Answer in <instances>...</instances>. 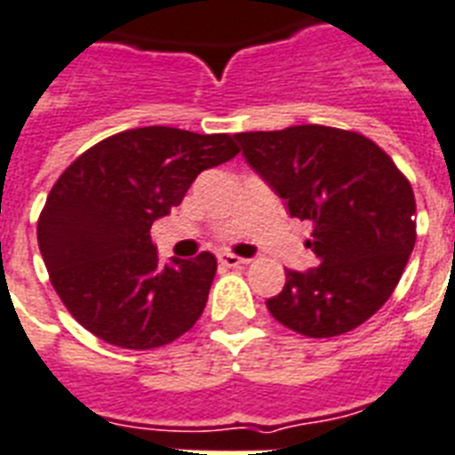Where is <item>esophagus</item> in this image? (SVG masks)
Instances as JSON below:
<instances>
[{"label": "esophagus", "instance_id": "obj_1", "mask_svg": "<svg viewBox=\"0 0 455 455\" xmlns=\"http://www.w3.org/2000/svg\"><path fill=\"white\" fill-rule=\"evenodd\" d=\"M217 259H220L221 266H227V268H235V266H245L247 261H250V259H245V257H238V254H231V252H221L220 257H217Z\"/></svg>", "mask_w": 455, "mask_h": 455}]
</instances>
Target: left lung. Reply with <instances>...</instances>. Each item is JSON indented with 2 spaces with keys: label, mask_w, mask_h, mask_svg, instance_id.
Masks as SVG:
<instances>
[{
  "label": "left lung",
  "mask_w": 455,
  "mask_h": 455,
  "mask_svg": "<svg viewBox=\"0 0 455 455\" xmlns=\"http://www.w3.org/2000/svg\"><path fill=\"white\" fill-rule=\"evenodd\" d=\"M235 140L290 217L313 221L306 247L320 266L287 268L285 287L266 308L311 339L355 330L393 294L416 243L407 177L371 140L327 125L238 132Z\"/></svg>",
  "instance_id": "left-lung-1"
}]
</instances>
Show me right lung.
Wrapping results in <instances>:
<instances>
[{
	"label": "right lung",
	"mask_w": 455,
	"mask_h": 455,
	"mask_svg": "<svg viewBox=\"0 0 455 455\" xmlns=\"http://www.w3.org/2000/svg\"><path fill=\"white\" fill-rule=\"evenodd\" d=\"M235 154L224 132L147 125L102 140L62 172L36 240L58 297L81 327L131 350L158 348L194 327L217 259L201 252L161 264L149 231L203 170Z\"/></svg>",
	"instance_id": "obj_1"
}]
</instances>
